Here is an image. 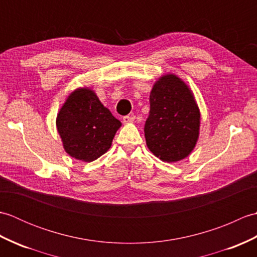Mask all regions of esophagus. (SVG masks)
I'll use <instances>...</instances> for the list:
<instances>
[{"label":"esophagus","instance_id":"34e87169","mask_svg":"<svg viewBox=\"0 0 257 257\" xmlns=\"http://www.w3.org/2000/svg\"><path fill=\"white\" fill-rule=\"evenodd\" d=\"M134 120H135V117H134V116H124V117L122 118V121H123L124 123L134 122Z\"/></svg>","mask_w":257,"mask_h":257}]
</instances>
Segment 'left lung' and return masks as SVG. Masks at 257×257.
I'll use <instances>...</instances> for the list:
<instances>
[{
  "mask_svg": "<svg viewBox=\"0 0 257 257\" xmlns=\"http://www.w3.org/2000/svg\"><path fill=\"white\" fill-rule=\"evenodd\" d=\"M200 120L190 87L177 75H162L150 92V112L145 124L147 147L163 162L182 160L198 143Z\"/></svg>",
  "mask_w": 257,
  "mask_h": 257,
  "instance_id": "1",
  "label": "left lung"
}]
</instances>
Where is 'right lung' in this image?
<instances>
[{
    "instance_id": "1",
    "label": "right lung",
    "mask_w": 257,
    "mask_h": 257,
    "mask_svg": "<svg viewBox=\"0 0 257 257\" xmlns=\"http://www.w3.org/2000/svg\"><path fill=\"white\" fill-rule=\"evenodd\" d=\"M56 127L65 151L75 159L91 162L109 150L121 122L102 105L94 90L79 87L59 109Z\"/></svg>"
}]
</instances>
